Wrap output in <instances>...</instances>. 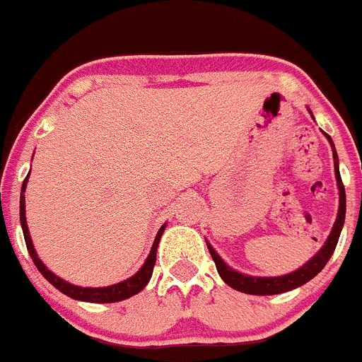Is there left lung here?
Here are the masks:
<instances>
[{"label":"left lung","instance_id":"8db88e82","mask_svg":"<svg viewBox=\"0 0 362 362\" xmlns=\"http://www.w3.org/2000/svg\"><path fill=\"white\" fill-rule=\"evenodd\" d=\"M330 145L332 143L330 136L326 134ZM334 163H335V177H337L339 185V212L337 219H335V225L332 228V233L326 239L325 246L317 252V255H313L305 267H300L299 270L292 272L288 276H281V277H252V276H243L239 272L232 270L226 263H223V259L216 254L212 246L209 245V252L212 255L214 263H216L217 274L221 276V279L225 281L228 286H232L233 290H239L243 293H252V296H274V293H283L288 292V290L297 288L300 284L308 283L310 279L317 276L319 272L325 268V264L328 263V259L334 254L335 246H337L339 235H341V230H343L344 225V216H346V194H344V185L341 181V174H339V161H337V152L334 148Z\"/></svg>","mask_w":362,"mask_h":362}]
</instances>
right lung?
Here are the masks:
<instances>
[{
    "label": "right lung",
    "mask_w": 362,
    "mask_h": 362,
    "mask_svg": "<svg viewBox=\"0 0 362 362\" xmlns=\"http://www.w3.org/2000/svg\"><path fill=\"white\" fill-rule=\"evenodd\" d=\"M27 179H28V175L25 177L23 187H21V199H19V219H21V228H23V235H25V243H27L28 254H30L32 261H34V264H36L37 270L41 272V276H43L45 279L49 281L52 286H56L59 292L65 293V296L72 297V299H78V300H88V303H117V300L129 299V297L136 296L137 292H141V290L145 288L146 283H148L150 277H152L153 264H156V252H158L159 239H161L163 232H165V225L159 228L158 235H156V239H153V245H152V250H150V255L146 257L145 264H143L141 270L137 272L136 276H132L130 279L123 281V283L112 284V286H105V288H81V286L70 284V283H66V281L59 279L57 276H54L52 272H50L49 268L41 263V259L37 257L36 250H34L32 239H30V235H28L27 219H25V196H23V192H25V187H27Z\"/></svg>",
    "instance_id": "1"
}]
</instances>
